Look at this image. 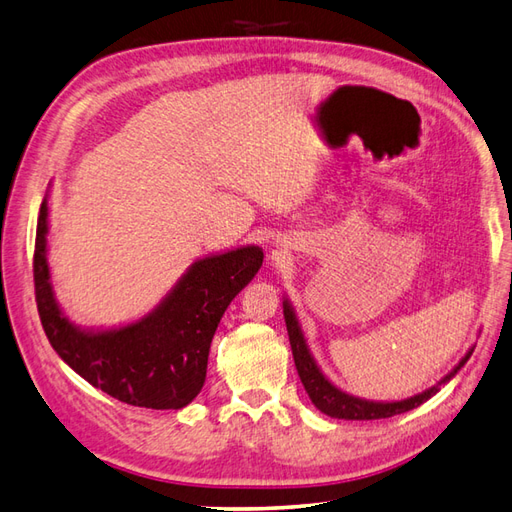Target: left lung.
I'll use <instances>...</instances> for the list:
<instances>
[{
    "instance_id": "8db88e82",
    "label": "left lung",
    "mask_w": 512,
    "mask_h": 512,
    "mask_svg": "<svg viewBox=\"0 0 512 512\" xmlns=\"http://www.w3.org/2000/svg\"><path fill=\"white\" fill-rule=\"evenodd\" d=\"M283 316H285V327H288L296 371H299V377H301V382L307 390V395H310L312 403L320 412H325L327 417H334V419L375 421V419L395 417V414H403V412H408L412 408H417V406H421V403L430 399L432 395H436V390L441 388V384H447L449 379L454 377L460 371V368L467 364V360L471 358V353H473V347H471L465 353V358H462L454 366V371L447 373L436 386L419 392V395L401 399V401H368V399L353 397V395H349V392L336 388L323 375V371H320L316 360H314V355L310 353V349H307V342H305V336L301 331L299 318H296L294 307L288 299H283Z\"/></svg>"
}]
</instances>
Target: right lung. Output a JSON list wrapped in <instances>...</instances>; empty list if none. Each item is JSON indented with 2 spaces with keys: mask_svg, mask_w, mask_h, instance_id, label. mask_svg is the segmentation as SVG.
<instances>
[{
  "mask_svg": "<svg viewBox=\"0 0 512 512\" xmlns=\"http://www.w3.org/2000/svg\"><path fill=\"white\" fill-rule=\"evenodd\" d=\"M47 216L50 207L43 198L34 244V292L54 351L91 386L130 406L181 410L192 403L205 384L220 318L257 275L264 251L251 244L196 259L144 318L122 327L85 329L71 323L54 296Z\"/></svg>",
  "mask_w": 512,
  "mask_h": 512,
  "instance_id": "right-lung-1",
  "label": "right lung"
}]
</instances>
